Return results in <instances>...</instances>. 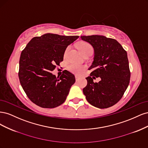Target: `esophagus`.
Returning a JSON list of instances; mask_svg holds the SVG:
<instances>
[{
    "label": "esophagus",
    "instance_id": "34e87169",
    "mask_svg": "<svg viewBox=\"0 0 148 148\" xmlns=\"http://www.w3.org/2000/svg\"><path fill=\"white\" fill-rule=\"evenodd\" d=\"M75 79H76V81H78V80H79V77H78V76L76 75L75 76Z\"/></svg>",
    "mask_w": 148,
    "mask_h": 148
}]
</instances>
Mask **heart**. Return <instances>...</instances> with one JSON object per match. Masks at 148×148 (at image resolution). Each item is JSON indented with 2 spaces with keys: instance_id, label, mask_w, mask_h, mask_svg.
I'll return each mask as SVG.
<instances>
[{
  "instance_id": "1",
  "label": "heart",
  "mask_w": 148,
  "mask_h": 148,
  "mask_svg": "<svg viewBox=\"0 0 148 148\" xmlns=\"http://www.w3.org/2000/svg\"><path fill=\"white\" fill-rule=\"evenodd\" d=\"M77 48L79 51V52H81L83 56L85 54V53H88L89 51H92V48L90 44L84 41L79 42L77 45ZM67 50H68V49H67ZM67 68H68V70L70 71H71V72L75 74H79L82 72V71L84 70L86 67L84 66L79 65L78 64L72 63V64H69Z\"/></svg>"
}]
</instances>
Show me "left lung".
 <instances>
[{
	"label": "left lung",
	"mask_w": 148,
	"mask_h": 148,
	"mask_svg": "<svg viewBox=\"0 0 148 148\" xmlns=\"http://www.w3.org/2000/svg\"><path fill=\"white\" fill-rule=\"evenodd\" d=\"M93 47L95 57L89 68L92 72L86 78V86L83 89L88 102L99 109L115 105L122 97L130 83V71L126 51L114 39L104 36L80 37ZM100 77L95 83L93 79Z\"/></svg>",
	"instance_id": "obj_1"
}]
</instances>
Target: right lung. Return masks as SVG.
Listing matches in <instances>:
<instances>
[{
	"label": "right lung",
	"instance_id": "1",
	"mask_svg": "<svg viewBox=\"0 0 148 148\" xmlns=\"http://www.w3.org/2000/svg\"><path fill=\"white\" fill-rule=\"evenodd\" d=\"M78 36L47 33L33 38L22 51L18 77L26 95L42 108H54L66 100L75 76L66 70L59 77L51 73L64 60L67 46Z\"/></svg>",
	"mask_w": 148,
	"mask_h": 148
}]
</instances>
